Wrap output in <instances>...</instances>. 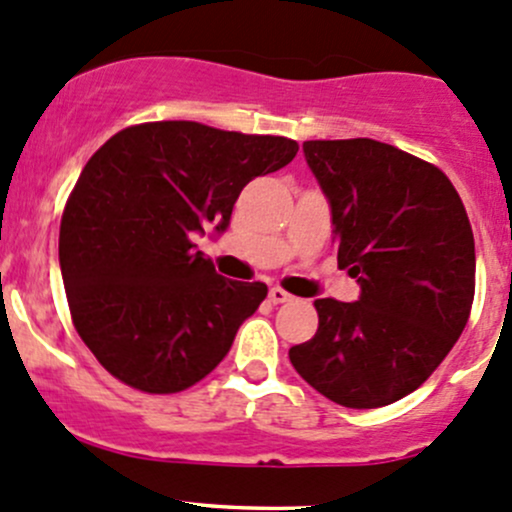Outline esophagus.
<instances>
[{
    "instance_id": "esophagus-1",
    "label": "esophagus",
    "mask_w": 512,
    "mask_h": 512,
    "mask_svg": "<svg viewBox=\"0 0 512 512\" xmlns=\"http://www.w3.org/2000/svg\"><path fill=\"white\" fill-rule=\"evenodd\" d=\"M289 299H291V294H286L282 286H272V289H269V301L272 303H284Z\"/></svg>"
}]
</instances>
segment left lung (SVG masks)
I'll return each instance as SVG.
<instances>
[{"instance_id":"obj_1","label":"left lung","mask_w":512,"mask_h":512,"mask_svg":"<svg viewBox=\"0 0 512 512\" xmlns=\"http://www.w3.org/2000/svg\"><path fill=\"white\" fill-rule=\"evenodd\" d=\"M303 155L359 299H318L316 335L291 347L289 359L340 406H389L435 372L469 320V218L445 172L389 143L306 140Z\"/></svg>"}]
</instances>
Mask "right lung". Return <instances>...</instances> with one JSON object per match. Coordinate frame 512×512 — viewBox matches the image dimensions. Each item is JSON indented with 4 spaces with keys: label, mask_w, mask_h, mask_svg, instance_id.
<instances>
[{
    "label": "right lung",
    "mask_w": 512,
    "mask_h": 512,
    "mask_svg": "<svg viewBox=\"0 0 512 512\" xmlns=\"http://www.w3.org/2000/svg\"><path fill=\"white\" fill-rule=\"evenodd\" d=\"M296 153L282 136L155 121L89 157L60 221V272L72 323L106 372L177 393L221 364L267 286L221 277L194 238L226 233L245 184Z\"/></svg>",
    "instance_id": "add662e5"
}]
</instances>
